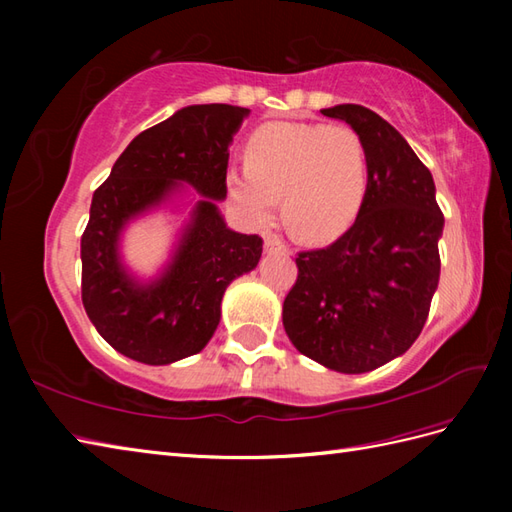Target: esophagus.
<instances>
[{"label":"esophagus","instance_id":"1","mask_svg":"<svg viewBox=\"0 0 512 512\" xmlns=\"http://www.w3.org/2000/svg\"><path fill=\"white\" fill-rule=\"evenodd\" d=\"M264 248L268 250V253H273V250H286V244L281 242L277 235H266L264 237Z\"/></svg>","mask_w":512,"mask_h":512}]
</instances>
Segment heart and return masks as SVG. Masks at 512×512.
<instances>
[{
  "instance_id": "obj_1",
  "label": "heart",
  "mask_w": 512,
  "mask_h": 512,
  "mask_svg": "<svg viewBox=\"0 0 512 512\" xmlns=\"http://www.w3.org/2000/svg\"><path fill=\"white\" fill-rule=\"evenodd\" d=\"M231 195L253 222L281 213L292 233L323 242L352 226L369 187L363 136L350 125L268 123L250 136L246 162L228 173Z\"/></svg>"
}]
</instances>
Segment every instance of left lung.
I'll return each instance as SVG.
<instances>
[{"label": "left lung", "instance_id": "obj_1", "mask_svg": "<svg viewBox=\"0 0 512 512\" xmlns=\"http://www.w3.org/2000/svg\"><path fill=\"white\" fill-rule=\"evenodd\" d=\"M321 112L363 136L369 187L339 239L297 255L284 328L312 361L363 374L405 354L422 332L440 279L444 215L431 171L387 121L352 103Z\"/></svg>", "mask_w": 512, "mask_h": 512}]
</instances>
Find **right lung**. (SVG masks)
<instances>
[{
    "mask_svg": "<svg viewBox=\"0 0 512 512\" xmlns=\"http://www.w3.org/2000/svg\"><path fill=\"white\" fill-rule=\"evenodd\" d=\"M246 107H182L140 132L94 191L81 235V299L94 328L116 352L147 365L198 354L220 323L226 286L253 270L264 239L226 228L215 200L226 198L228 145ZM178 179L198 188L194 222L168 273L138 287L117 262V233L129 216L157 203Z\"/></svg>",
    "mask_w": 512,
    "mask_h": 512,
    "instance_id": "add662e5",
    "label": "right lung"
}]
</instances>
